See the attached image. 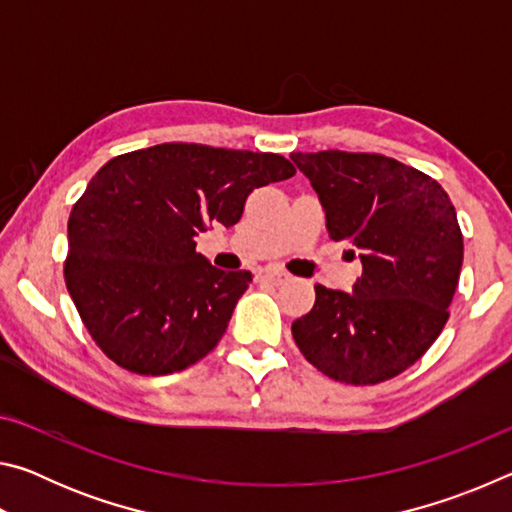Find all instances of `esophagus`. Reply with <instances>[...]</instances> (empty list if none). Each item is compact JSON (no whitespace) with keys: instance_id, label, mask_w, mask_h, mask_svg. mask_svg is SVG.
Instances as JSON below:
<instances>
[{"instance_id":"esophagus-1","label":"esophagus","mask_w":512,"mask_h":512,"mask_svg":"<svg viewBox=\"0 0 512 512\" xmlns=\"http://www.w3.org/2000/svg\"><path fill=\"white\" fill-rule=\"evenodd\" d=\"M257 280L266 282V284H273V287H280V284L289 280V273L280 271V268H262V271L257 273Z\"/></svg>"}]
</instances>
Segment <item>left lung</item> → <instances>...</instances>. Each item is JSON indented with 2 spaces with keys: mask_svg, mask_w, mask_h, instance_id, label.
<instances>
[{
  "mask_svg": "<svg viewBox=\"0 0 512 512\" xmlns=\"http://www.w3.org/2000/svg\"><path fill=\"white\" fill-rule=\"evenodd\" d=\"M334 241L363 273L352 293L316 284L314 309L291 332L309 363L345 384H379L413 366L449 318L463 235L443 187L379 153H291Z\"/></svg>",
  "mask_w": 512,
  "mask_h": 512,
  "instance_id": "8db88e82",
  "label": "left lung"
}]
</instances>
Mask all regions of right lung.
<instances>
[{"label": "right lung", "instance_id": "add662e5", "mask_svg": "<svg viewBox=\"0 0 512 512\" xmlns=\"http://www.w3.org/2000/svg\"><path fill=\"white\" fill-rule=\"evenodd\" d=\"M293 173L275 153L183 142L103 164L69 214L65 284L106 357L158 377L210 354L253 275L212 266L194 239Z\"/></svg>", "mask_w": 512, "mask_h": 512}]
</instances>
